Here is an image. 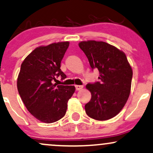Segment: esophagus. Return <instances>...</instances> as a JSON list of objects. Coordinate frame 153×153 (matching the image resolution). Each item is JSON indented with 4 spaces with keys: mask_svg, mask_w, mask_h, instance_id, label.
<instances>
[{
    "mask_svg": "<svg viewBox=\"0 0 153 153\" xmlns=\"http://www.w3.org/2000/svg\"><path fill=\"white\" fill-rule=\"evenodd\" d=\"M82 88H83V86H82V85H75V89H76L77 91L81 90Z\"/></svg>",
    "mask_w": 153,
    "mask_h": 153,
    "instance_id": "1",
    "label": "esophagus"
}]
</instances>
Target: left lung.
<instances>
[{
  "label": "left lung",
  "mask_w": 153,
  "mask_h": 153,
  "mask_svg": "<svg viewBox=\"0 0 153 153\" xmlns=\"http://www.w3.org/2000/svg\"><path fill=\"white\" fill-rule=\"evenodd\" d=\"M79 47L86 55L90 65L99 71L100 81L88 83L91 99L85 105L87 115L99 121L117 116L129 98L132 69L125 54L104 42H81Z\"/></svg>",
  "instance_id": "obj_1"
}]
</instances>
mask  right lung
<instances>
[{
	"label": "right lung",
	"mask_w": 153,
	"mask_h": 153,
	"mask_svg": "<svg viewBox=\"0 0 153 153\" xmlns=\"http://www.w3.org/2000/svg\"><path fill=\"white\" fill-rule=\"evenodd\" d=\"M68 42L52 43L33 50L23 61L17 88L28 111L38 120L53 123L65 115L68 101L74 94L73 85H57L52 80L66 75L60 69Z\"/></svg>",
	"instance_id": "1"
}]
</instances>
